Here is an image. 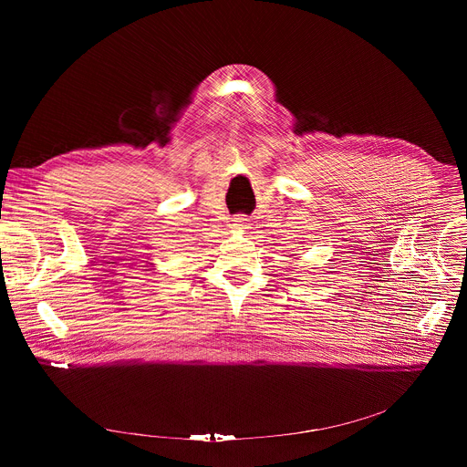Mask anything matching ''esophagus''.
Segmentation results:
<instances>
[{
    "label": "esophagus",
    "instance_id": "34e87169",
    "mask_svg": "<svg viewBox=\"0 0 467 467\" xmlns=\"http://www.w3.org/2000/svg\"><path fill=\"white\" fill-rule=\"evenodd\" d=\"M233 227L238 229V231L249 229V218H245V216H236V218H233Z\"/></svg>",
    "mask_w": 467,
    "mask_h": 467
}]
</instances>
